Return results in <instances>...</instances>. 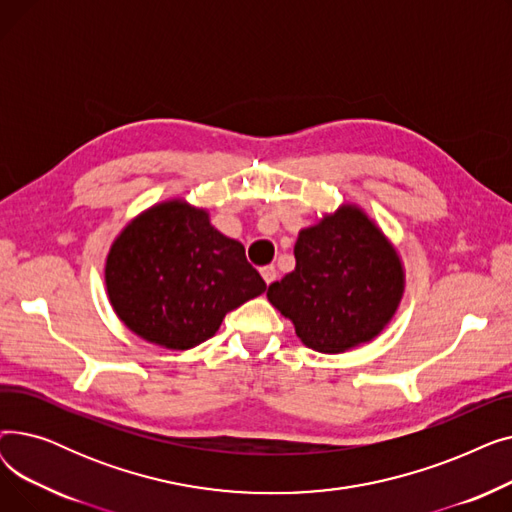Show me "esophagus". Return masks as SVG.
Wrapping results in <instances>:
<instances>
[{"label":"esophagus","mask_w":512,"mask_h":512,"mask_svg":"<svg viewBox=\"0 0 512 512\" xmlns=\"http://www.w3.org/2000/svg\"><path fill=\"white\" fill-rule=\"evenodd\" d=\"M261 276H263L265 284L270 286L272 282H276V278H278V270H276L274 265H265V267H261Z\"/></svg>","instance_id":"34e87169"}]
</instances>
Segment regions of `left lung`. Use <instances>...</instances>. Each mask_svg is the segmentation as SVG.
Instances as JSON below:
<instances>
[{"label": "left lung", "instance_id": "obj_1", "mask_svg": "<svg viewBox=\"0 0 512 512\" xmlns=\"http://www.w3.org/2000/svg\"><path fill=\"white\" fill-rule=\"evenodd\" d=\"M294 259L297 267L267 288V301L317 353L336 355L373 340L405 292L396 249L355 205L301 230Z\"/></svg>", "mask_w": 512, "mask_h": 512}]
</instances>
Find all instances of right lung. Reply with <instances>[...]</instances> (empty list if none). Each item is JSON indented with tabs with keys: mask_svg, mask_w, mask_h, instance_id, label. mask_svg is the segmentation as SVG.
Masks as SVG:
<instances>
[{
	"mask_svg": "<svg viewBox=\"0 0 512 512\" xmlns=\"http://www.w3.org/2000/svg\"><path fill=\"white\" fill-rule=\"evenodd\" d=\"M105 286L128 330L172 351L205 342L228 311L267 288L245 247L180 199L153 205L118 234Z\"/></svg>",
	"mask_w": 512,
	"mask_h": 512,
	"instance_id": "add662e5",
	"label": "right lung"
}]
</instances>
